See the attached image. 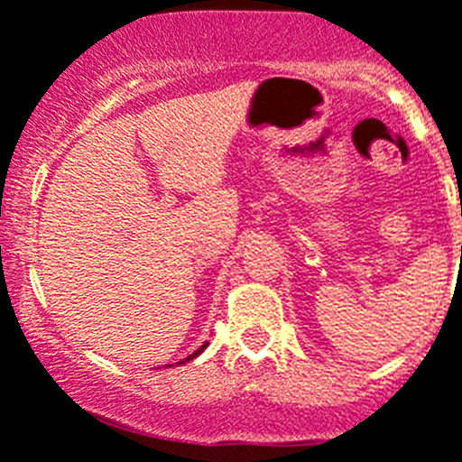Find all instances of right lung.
<instances>
[{
  "label": "right lung",
  "instance_id": "1",
  "mask_svg": "<svg viewBox=\"0 0 462 462\" xmlns=\"http://www.w3.org/2000/svg\"><path fill=\"white\" fill-rule=\"evenodd\" d=\"M207 346H208V344L199 346V348H198V350H195V353H193V355H189V357H186V359H184V362H180V364H186V362H190V359L199 357V355H202V353H204V350H207Z\"/></svg>",
  "mask_w": 462,
  "mask_h": 462
}]
</instances>
